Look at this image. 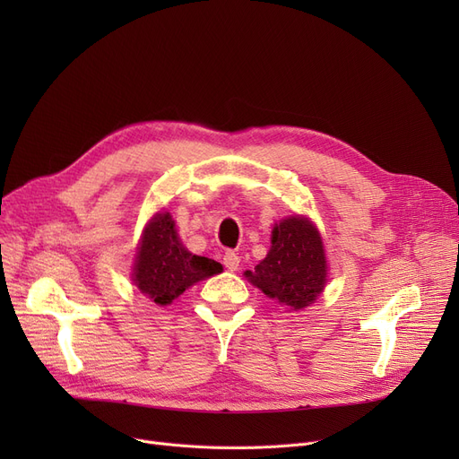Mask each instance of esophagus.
<instances>
[{"label":"esophagus","instance_id":"34e87169","mask_svg":"<svg viewBox=\"0 0 459 459\" xmlns=\"http://www.w3.org/2000/svg\"><path fill=\"white\" fill-rule=\"evenodd\" d=\"M223 266H225L229 272H236L238 266H239V256H238V253L227 251V253L223 255Z\"/></svg>","mask_w":459,"mask_h":459}]
</instances>
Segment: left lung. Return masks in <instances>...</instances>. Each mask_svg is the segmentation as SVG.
Returning a JSON list of instances; mask_svg holds the SVG:
<instances>
[{
    "label": "left lung",
    "instance_id": "8db88e82",
    "mask_svg": "<svg viewBox=\"0 0 459 459\" xmlns=\"http://www.w3.org/2000/svg\"><path fill=\"white\" fill-rule=\"evenodd\" d=\"M246 277L282 305L303 308L315 303L327 277L322 238L307 217H288L273 227L268 256Z\"/></svg>",
    "mask_w": 459,
    "mask_h": 459
}]
</instances>
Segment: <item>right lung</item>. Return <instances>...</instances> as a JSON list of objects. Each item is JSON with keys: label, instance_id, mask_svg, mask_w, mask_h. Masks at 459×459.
I'll use <instances>...</instances> for the list:
<instances>
[{"label": "right lung", "instance_id": "1", "mask_svg": "<svg viewBox=\"0 0 459 459\" xmlns=\"http://www.w3.org/2000/svg\"><path fill=\"white\" fill-rule=\"evenodd\" d=\"M221 270L220 262L184 249L171 215L158 213L143 232L134 268V282L154 303L169 305L191 284L220 273Z\"/></svg>", "mask_w": 459, "mask_h": 459}]
</instances>
